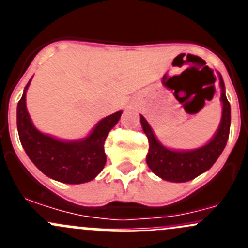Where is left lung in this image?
<instances>
[{
  "label": "left lung",
  "mask_w": 248,
  "mask_h": 248,
  "mask_svg": "<svg viewBox=\"0 0 248 248\" xmlns=\"http://www.w3.org/2000/svg\"><path fill=\"white\" fill-rule=\"evenodd\" d=\"M221 89V114L220 125L211 139L200 148L172 149L163 145L155 135L148 120L140 115V123L149 140V151L146 164L155 175L171 183H186L199 175L207 171L218 159L226 146L231 125V107L226 98V89L222 76L217 72Z\"/></svg>",
  "instance_id": "8db88e82"
}]
</instances>
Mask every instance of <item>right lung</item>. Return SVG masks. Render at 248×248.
I'll return each instance as SVG.
<instances>
[{"label":"right lung","mask_w":248,"mask_h":248,"mask_svg":"<svg viewBox=\"0 0 248 248\" xmlns=\"http://www.w3.org/2000/svg\"><path fill=\"white\" fill-rule=\"evenodd\" d=\"M31 80L17 105V130L26 154L43 174L59 183L84 184L95 179L107 161L105 139L119 122L123 110L103 118L82 139H59L39 131L31 119L26 105Z\"/></svg>","instance_id":"right-lung-1"}]
</instances>
